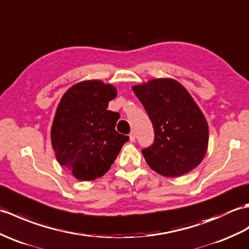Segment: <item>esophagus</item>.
Listing matches in <instances>:
<instances>
[{"label":"esophagus","mask_w":249,"mask_h":249,"mask_svg":"<svg viewBox=\"0 0 249 249\" xmlns=\"http://www.w3.org/2000/svg\"><path fill=\"white\" fill-rule=\"evenodd\" d=\"M129 140H130V142H135V140H136V136H135L134 132H130V135H129Z\"/></svg>","instance_id":"esophagus-1"}]
</instances>
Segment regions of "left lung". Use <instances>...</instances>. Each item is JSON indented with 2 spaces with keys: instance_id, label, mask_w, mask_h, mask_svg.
<instances>
[{
  "instance_id": "obj_1",
  "label": "left lung",
  "mask_w": 249,
  "mask_h": 249,
  "mask_svg": "<svg viewBox=\"0 0 249 249\" xmlns=\"http://www.w3.org/2000/svg\"><path fill=\"white\" fill-rule=\"evenodd\" d=\"M151 119L155 140L142 154L151 169L165 177L187 174L204 159L209 128L197 104L172 78L132 87Z\"/></svg>"
}]
</instances>
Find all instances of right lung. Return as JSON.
I'll return each instance as SVG.
<instances>
[{"label":"right lung","mask_w":249,"mask_h":249,"mask_svg":"<svg viewBox=\"0 0 249 249\" xmlns=\"http://www.w3.org/2000/svg\"><path fill=\"white\" fill-rule=\"evenodd\" d=\"M115 96L114 86L85 80L72 86L58 104L51 129L52 146L59 164L78 180L102 177L129 140L115 130L120 114L107 109Z\"/></svg>","instance_id":"1"}]
</instances>
